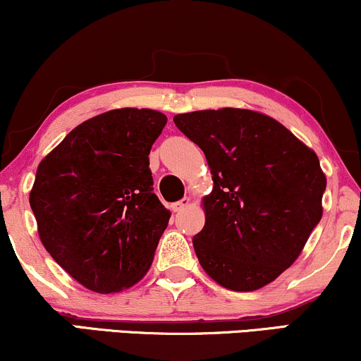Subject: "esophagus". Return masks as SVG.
I'll return each mask as SVG.
<instances>
[{"label":"esophagus","mask_w":361,"mask_h":361,"mask_svg":"<svg viewBox=\"0 0 361 361\" xmlns=\"http://www.w3.org/2000/svg\"><path fill=\"white\" fill-rule=\"evenodd\" d=\"M190 204V198H181L180 202H176V203H173V209H175V212H180V209H183V208H186Z\"/></svg>","instance_id":"esophagus-1"}]
</instances>
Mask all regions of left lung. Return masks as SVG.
<instances>
[{"instance_id": "left-lung-1", "label": "left lung", "mask_w": 361, "mask_h": 361, "mask_svg": "<svg viewBox=\"0 0 361 361\" xmlns=\"http://www.w3.org/2000/svg\"><path fill=\"white\" fill-rule=\"evenodd\" d=\"M213 175L193 246L203 270L228 290L253 291L281 275L322 220L326 188L313 149L273 118L223 108L176 115Z\"/></svg>"}]
</instances>
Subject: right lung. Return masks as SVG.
Returning <instances> with one entry per match:
<instances>
[{
	"instance_id": "obj_1",
	"label": "right lung",
	"mask_w": 361,
	"mask_h": 361,
	"mask_svg": "<svg viewBox=\"0 0 361 361\" xmlns=\"http://www.w3.org/2000/svg\"><path fill=\"white\" fill-rule=\"evenodd\" d=\"M166 116L111 109L81 123L39 163L30 204L54 262L97 293L135 285L171 213L153 193L149 158Z\"/></svg>"
}]
</instances>
